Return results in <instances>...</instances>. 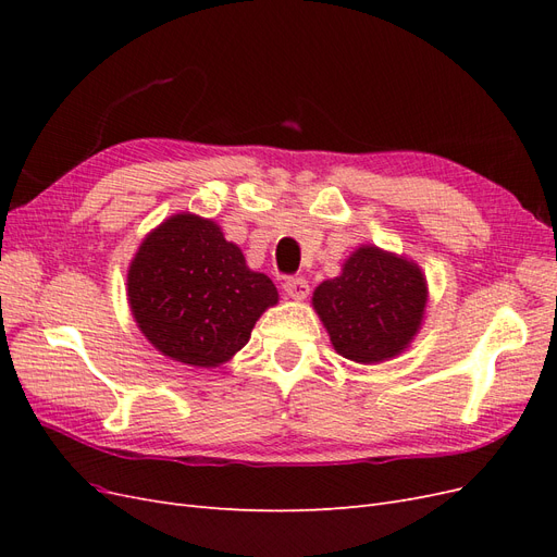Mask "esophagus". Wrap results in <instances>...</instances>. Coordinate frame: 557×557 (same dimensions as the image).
I'll list each match as a JSON object with an SVG mask.
<instances>
[{"instance_id":"obj_1","label":"esophagus","mask_w":557,"mask_h":557,"mask_svg":"<svg viewBox=\"0 0 557 557\" xmlns=\"http://www.w3.org/2000/svg\"><path fill=\"white\" fill-rule=\"evenodd\" d=\"M283 290L293 299H307L309 295V281L305 276H290L283 281Z\"/></svg>"}]
</instances>
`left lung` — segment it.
<instances>
[{"label":"left lung","instance_id":"8db88e82","mask_svg":"<svg viewBox=\"0 0 557 557\" xmlns=\"http://www.w3.org/2000/svg\"><path fill=\"white\" fill-rule=\"evenodd\" d=\"M428 285L418 264L376 246H362L346 260L342 276L323 281L313 309L339 356L372 364L409 346L423 320Z\"/></svg>","mask_w":557,"mask_h":557}]
</instances>
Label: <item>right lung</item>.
Masks as SVG:
<instances>
[{
    "label": "right lung",
    "mask_w": 557,
    "mask_h": 557,
    "mask_svg": "<svg viewBox=\"0 0 557 557\" xmlns=\"http://www.w3.org/2000/svg\"><path fill=\"white\" fill-rule=\"evenodd\" d=\"M127 297L146 339L193 367L230 360L278 301L272 278L250 272L239 246L193 213L170 218L144 239L129 264Z\"/></svg>",
    "instance_id": "obj_1"
}]
</instances>
